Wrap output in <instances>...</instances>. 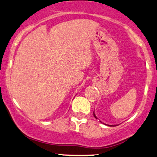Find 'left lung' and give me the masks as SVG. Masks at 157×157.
Returning a JSON list of instances; mask_svg holds the SVG:
<instances>
[{"mask_svg":"<svg viewBox=\"0 0 157 157\" xmlns=\"http://www.w3.org/2000/svg\"><path fill=\"white\" fill-rule=\"evenodd\" d=\"M94 117H95V115H94Z\"/></svg>","mask_w":157,"mask_h":157,"instance_id":"left-lung-1","label":"left lung"}]
</instances>
